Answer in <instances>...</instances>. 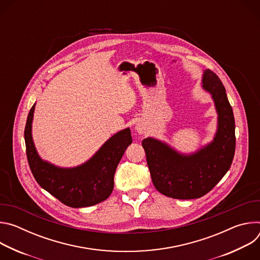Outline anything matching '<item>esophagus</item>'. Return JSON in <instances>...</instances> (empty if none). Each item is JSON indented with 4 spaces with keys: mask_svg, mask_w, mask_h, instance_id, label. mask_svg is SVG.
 <instances>
[{
    "mask_svg": "<svg viewBox=\"0 0 260 260\" xmlns=\"http://www.w3.org/2000/svg\"><path fill=\"white\" fill-rule=\"evenodd\" d=\"M136 131H137V133L139 134V135H144L145 133H146V128H145V126L144 125H142V124H137L136 125Z\"/></svg>",
    "mask_w": 260,
    "mask_h": 260,
    "instance_id": "1",
    "label": "esophagus"
}]
</instances>
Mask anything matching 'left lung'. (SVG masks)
<instances>
[{
  "instance_id": "left-lung-1",
  "label": "left lung",
  "mask_w": 260,
  "mask_h": 260,
  "mask_svg": "<svg viewBox=\"0 0 260 260\" xmlns=\"http://www.w3.org/2000/svg\"><path fill=\"white\" fill-rule=\"evenodd\" d=\"M202 87L211 94L218 115L213 141L189 154L151 137L142 142L154 186L169 198L191 200L205 196L223 178L234 159L235 117L225 87L209 69L204 70Z\"/></svg>"
}]
</instances>
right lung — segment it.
Instances as JSON below:
<instances>
[{
	"label": "right lung",
	"instance_id": "right-lung-1",
	"mask_svg": "<svg viewBox=\"0 0 260 260\" xmlns=\"http://www.w3.org/2000/svg\"><path fill=\"white\" fill-rule=\"evenodd\" d=\"M35 106L30 108L24 128V141L30 171L40 186L72 208H84L107 200L113 191L114 174L133 139L129 127L109 138L84 164L60 168L43 160L37 152L31 123Z\"/></svg>",
	"mask_w": 260,
	"mask_h": 260
}]
</instances>
